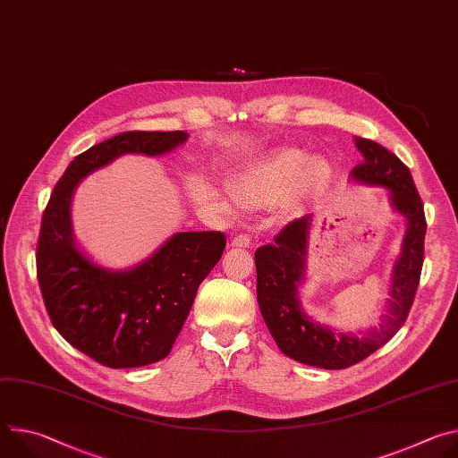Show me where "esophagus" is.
Returning <instances> with one entry per match:
<instances>
[{
    "mask_svg": "<svg viewBox=\"0 0 458 458\" xmlns=\"http://www.w3.org/2000/svg\"><path fill=\"white\" fill-rule=\"evenodd\" d=\"M250 244H251V239L246 233H239L232 239V246H237V248H250Z\"/></svg>",
    "mask_w": 458,
    "mask_h": 458,
    "instance_id": "1",
    "label": "esophagus"
}]
</instances>
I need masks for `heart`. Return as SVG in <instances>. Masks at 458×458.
<instances>
[{
  "mask_svg": "<svg viewBox=\"0 0 458 458\" xmlns=\"http://www.w3.org/2000/svg\"><path fill=\"white\" fill-rule=\"evenodd\" d=\"M328 177L330 168L324 161H313L299 148H283L244 170L237 179V191L248 203L272 205L295 190L315 191Z\"/></svg>",
  "mask_w": 458,
  "mask_h": 458,
  "instance_id": "b5f03b06",
  "label": "heart"
}]
</instances>
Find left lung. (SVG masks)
<instances>
[{
    "instance_id": "left-lung-1",
    "label": "left lung",
    "mask_w": 458,
    "mask_h": 458,
    "mask_svg": "<svg viewBox=\"0 0 458 458\" xmlns=\"http://www.w3.org/2000/svg\"><path fill=\"white\" fill-rule=\"evenodd\" d=\"M362 163L352 179L389 190L391 207L406 217L403 251L391 277V299L375 328L357 334L334 332L304 313L297 288L304 281L306 246L311 216L286 225L274 239L255 251L257 301L279 350L290 359L324 369H344L384 346L406 322L424 263L426 216L410 168L387 148L364 138L355 140Z\"/></svg>"
}]
</instances>
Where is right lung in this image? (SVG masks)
<instances>
[{"mask_svg": "<svg viewBox=\"0 0 458 458\" xmlns=\"http://www.w3.org/2000/svg\"><path fill=\"white\" fill-rule=\"evenodd\" d=\"M188 134L123 132L80 154L57 181L38 239V283L54 328L76 350L108 368H140L165 359L199 284L219 263L223 232H179L145 263L114 272L76 246L71 201L78 182L123 154L161 156Z\"/></svg>", "mask_w": 458, "mask_h": 458, "instance_id": "right-lung-1", "label": "right lung"}]
</instances>
